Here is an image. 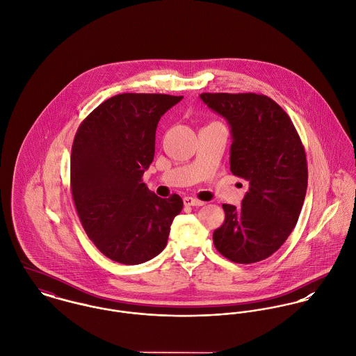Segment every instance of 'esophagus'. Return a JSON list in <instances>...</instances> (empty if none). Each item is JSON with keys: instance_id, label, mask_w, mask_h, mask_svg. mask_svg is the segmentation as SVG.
I'll list each match as a JSON object with an SVG mask.
<instances>
[{"instance_id": "34e87169", "label": "esophagus", "mask_w": 356, "mask_h": 356, "mask_svg": "<svg viewBox=\"0 0 356 356\" xmlns=\"http://www.w3.org/2000/svg\"><path fill=\"white\" fill-rule=\"evenodd\" d=\"M184 204L186 206H203L204 202L197 200L195 197H184Z\"/></svg>"}]
</instances>
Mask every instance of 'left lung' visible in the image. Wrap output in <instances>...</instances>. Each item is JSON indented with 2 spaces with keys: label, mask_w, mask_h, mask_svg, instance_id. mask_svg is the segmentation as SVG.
<instances>
[{
  "label": "left lung",
  "mask_w": 356,
  "mask_h": 356,
  "mask_svg": "<svg viewBox=\"0 0 356 356\" xmlns=\"http://www.w3.org/2000/svg\"><path fill=\"white\" fill-rule=\"evenodd\" d=\"M200 99L228 121L231 172L248 181L241 207L222 204L214 231L218 252L236 264L269 258L295 228L307 190V161L289 116L262 94L203 92Z\"/></svg>",
  "instance_id": "8db88e82"
}]
</instances>
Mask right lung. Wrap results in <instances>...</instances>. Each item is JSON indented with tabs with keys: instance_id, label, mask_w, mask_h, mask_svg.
I'll return each mask as SVG.
<instances>
[{
	"instance_id": "right-lung-1",
	"label": "right lung",
	"mask_w": 356,
	"mask_h": 356,
	"mask_svg": "<svg viewBox=\"0 0 356 356\" xmlns=\"http://www.w3.org/2000/svg\"><path fill=\"white\" fill-rule=\"evenodd\" d=\"M183 97L115 95L78 128L71 154V190L80 222L109 259L139 265L165 248L183 199L157 197L142 176L156 152L161 116Z\"/></svg>"
}]
</instances>
